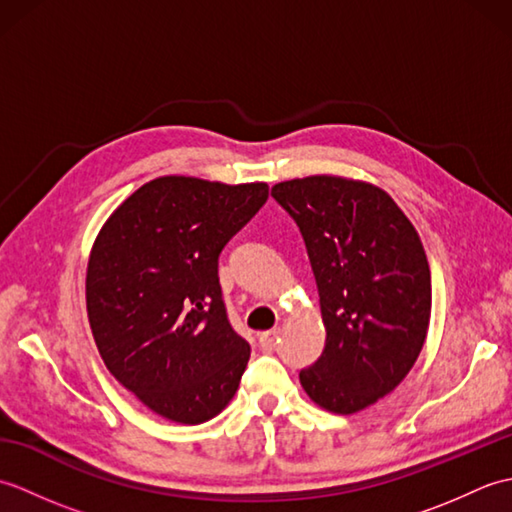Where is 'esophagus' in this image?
<instances>
[{
  "label": "esophagus",
  "instance_id": "esophagus-1",
  "mask_svg": "<svg viewBox=\"0 0 512 512\" xmlns=\"http://www.w3.org/2000/svg\"><path fill=\"white\" fill-rule=\"evenodd\" d=\"M277 336H279V330L262 332V334H259V347H262V350H273Z\"/></svg>",
  "mask_w": 512,
  "mask_h": 512
}]
</instances>
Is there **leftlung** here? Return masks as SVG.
I'll return each mask as SVG.
<instances>
[{
    "label": "left lung",
    "mask_w": 512,
    "mask_h": 512,
    "mask_svg": "<svg viewBox=\"0 0 512 512\" xmlns=\"http://www.w3.org/2000/svg\"><path fill=\"white\" fill-rule=\"evenodd\" d=\"M270 193L306 242L325 325L301 385L323 409L361 411L400 385L427 339L431 273L420 237L372 184L310 176Z\"/></svg>",
    "instance_id": "left-lung-1"
}]
</instances>
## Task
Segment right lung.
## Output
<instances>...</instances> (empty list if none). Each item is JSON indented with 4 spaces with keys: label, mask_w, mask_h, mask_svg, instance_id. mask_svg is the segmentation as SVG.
Returning a JSON list of instances; mask_svg holds the SVG:
<instances>
[{
    "label": "right lung",
    "mask_w": 512,
    "mask_h": 512,
    "mask_svg": "<svg viewBox=\"0 0 512 512\" xmlns=\"http://www.w3.org/2000/svg\"><path fill=\"white\" fill-rule=\"evenodd\" d=\"M268 184L167 176L143 184L96 237L85 297L114 378L158 416L200 424L235 396L250 345L228 321L220 253Z\"/></svg>",
    "instance_id": "add662e5"
}]
</instances>
